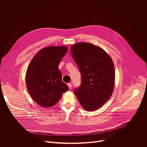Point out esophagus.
Returning <instances> with one entry per match:
<instances>
[{"instance_id":"obj_1","label":"esophagus","mask_w":147,"mask_h":147,"mask_svg":"<svg viewBox=\"0 0 147 147\" xmlns=\"http://www.w3.org/2000/svg\"><path fill=\"white\" fill-rule=\"evenodd\" d=\"M67 85H68L69 88L70 89H71V88H72V84H71V83H69Z\"/></svg>"}]
</instances>
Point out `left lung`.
Returning <instances> with one entry per match:
<instances>
[{
  "label": "left lung",
  "mask_w": 147,
  "mask_h": 147,
  "mask_svg": "<svg viewBox=\"0 0 147 147\" xmlns=\"http://www.w3.org/2000/svg\"><path fill=\"white\" fill-rule=\"evenodd\" d=\"M70 50L81 75V85L74 90V94L84 109L95 111L112 94L115 79L113 63L102 48L91 44L78 43Z\"/></svg>",
  "instance_id": "1"
}]
</instances>
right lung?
<instances>
[{
	"label": "right lung",
	"mask_w": 147,
	"mask_h": 147,
	"mask_svg": "<svg viewBox=\"0 0 147 147\" xmlns=\"http://www.w3.org/2000/svg\"><path fill=\"white\" fill-rule=\"evenodd\" d=\"M67 52L66 47H49L35 55L26 73L27 88L39 105L50 108L60 100L69 87L61 80L60 61Z\"/></svg>",
	"instance_id": "right-lung-1"
}]
</instances>
